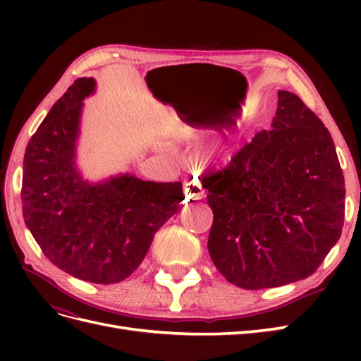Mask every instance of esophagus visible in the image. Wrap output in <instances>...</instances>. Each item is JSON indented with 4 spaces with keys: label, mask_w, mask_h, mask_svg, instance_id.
<instances>
[{
    "label": "esophagus",
    "mask_w": 361,
    "mask_h": 361,
    "mask_svg": "<svg viewBox=\"0 0 361 361\" xmlns=\"http://www.w3.org/2000/svg\"><path fill=\"white\" fill-rule=\"evenodd\" d=\"M183 194L187 200H200L204 197V190L197 179L183 180Z\"/></svg>",
    "instance_id": "obj_1"
}]
</instances>
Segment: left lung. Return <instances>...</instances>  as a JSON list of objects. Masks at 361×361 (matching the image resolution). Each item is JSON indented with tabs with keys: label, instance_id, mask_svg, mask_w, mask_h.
Instances as JSON below:
<instances>
[{
	"label": "left lung",
	"instance_id": "obj_1",
	"mask_svg": "<svg viewBox=\"0 0 361 361\" xmlns=\"http://www.w3.org/2000/svg\"><path fill=\"white\" fill-rule=\"evenodd\" d=\"M202 183L214 212L207 250L238 288L309 277L341 238L345 179L333 138L290 92H279L271 130L257 133Z\"/></svg>",
	"mask_w": 361,
	"mask_h": 361
}]
</instances>
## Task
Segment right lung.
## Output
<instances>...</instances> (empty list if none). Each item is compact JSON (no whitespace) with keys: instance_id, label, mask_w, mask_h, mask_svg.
Masks as SVG:
<instances>
[{"instance_id":"1","label":"right lung","mask_w":361,"mask_h":361,"mask_svg":"<svg viewBox=\"0 0 361 361\" xmlns=\"http://www.w3.org/2000/svg\"><path fill=\"white\" fill-rule=\"evenodd\" d=\"M93 92V78L76 80L31 137L20 200L27 227L54 265L80 280L111 285L140 267L185 197L182 182L122 174L93 185L81 178L75 141L82 99Z\"/></svg>"}]
</instances>
